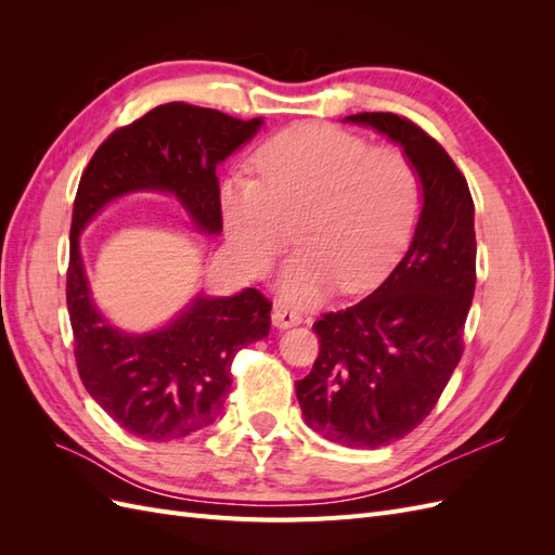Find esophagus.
Listing matches in <instances>:
<instances>
[{
    "instance_id": "1",
    "label": "esophagus",
    "mask_w": 555,
    "mask_h": 555,
    "mask_svg": "<svg viewBox=\"0 0 555 555\" xmlns=\"http://www.w3.org/2000/svg\"><path fill=\"white\" fill-rule=\"evenodd\" d=\"M300 322H304V314L292 310L289 306L278 304V306L273 308V324H275L278 328H292V326H296V324H300Z\"/></svg>"
}]
</instances>
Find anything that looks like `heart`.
Here are the masks:
<instances>
[{
    "mask_svg": "<svg viewBox=\"0 0 555 555\" xmlns=\"http://www.w3.org/2000/svg\"><path fill=\"white\" fill-rule=\"evenodd\" d=\"M255 178L233 176L220 190L229 243L251 275H263L294 241L280 280L284 298L312 306L340 284L371 289L405 251L424 206L414 162L400 147L331 125H296L268 139Z\"/></svg>",
    "mask_w": 555,
    "mask_h": 555,
    "instance_id": "b5f03b06",
    "label": "heart"
}]
</instances>
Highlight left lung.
I'll return each mask as SVG.
<instances>
[{
	"label": "left lung",
	"mask_w": 555,
	"mask_h": 555,
	"mask_svg": "<svg viewBox=\"0 0 555 555\" xmlns=\"http://www.w3.org/2000/svg\"><path fill=\"white\" fill-rule=\"evenodd\" d=\"M414 162L424 208L400 263L357 306L312 324L319 357L296 382L306 424L326 440L377 449L405 438L438 405L463 357L477 282L475 204L447 150L393 113H357Z\"/></svg>",
	"instance_id": "left-lung-1"
}]
</instances>
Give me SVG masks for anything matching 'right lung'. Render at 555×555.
I'll use <instances>...</instances> for the list:
<instances>
[{"label": "right lung", "mask_w": 555, "mask_h": 555, "mask_svg": "<svg viewBox=\"0 0 555 555\" xmlns=\"http://www.w3.org/2000/svg\"><path fill=\"white\" fill-rule=\"evenodd\" d=\"M261 122L184 102L162 104L115 129L80 176L66 268L74 357L88 393L137 438L169 442L210 426L231 389L233 357L266 338L273 304L259 289L198 296L162 331L122 333L92 304L80 231L108 201L155 190L176 194L201 231L220 233L217 164L255 137Z\"/></svg>", "instance_id": "1"}]
</instances>
